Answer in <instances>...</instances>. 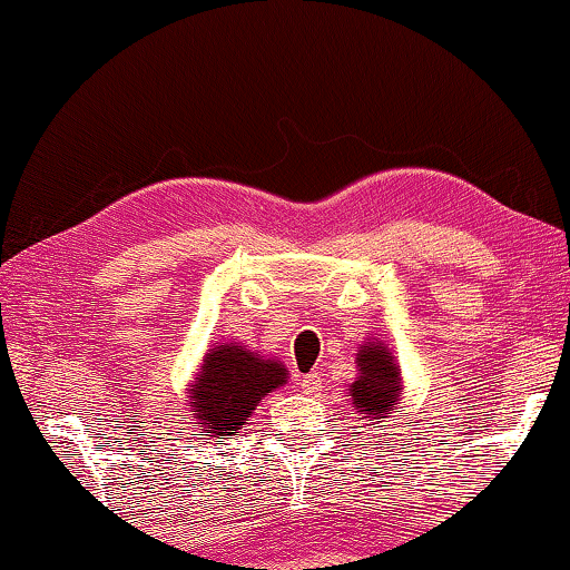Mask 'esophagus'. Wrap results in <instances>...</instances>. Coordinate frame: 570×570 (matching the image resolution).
I'll return each instance as SVG.
<instances>
[{
    "instance_id": "34e87169",
    "label": "esophagus",
    "mask_w": 570,
    "mask_h": 570,
    "mask_svg": "<svg viewBox=\"0 0 570 570\" xmlns=\"http://www.w3.org/2000/svg\"><path fill=\"white\" fill-rule=\"evenodd\" d=\"M299 384H302V389H304V392H317V389H320V384H322V379L317 376V373H307V376H302L299 379Z\"/></svg>"
}]
</instances>
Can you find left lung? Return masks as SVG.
Listing matches in <instances>:
<instances>
[{
  "mask_svg": "<svg viewBox=\"0 0 570 570\" xmlns=\"http://www.w3.org/2000/svg\"><path fill=\"white\" fill-rule=\"evenodd\" d=\"M358 379L347 389V396L353 399L355 410L361 417L381 422L384 417H392V410L402 402L399 392H402V368L389 353V347L381 343H366L358 351Z\"/></svg>",
  "mask_w": 570,
  "mask_h": 570,
  "instance_id": "1",
  "label": "left lung"
}]
</instances>
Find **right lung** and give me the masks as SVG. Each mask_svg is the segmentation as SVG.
<instances>
[{"instance_id":"1","label":"right lung","mask_w":570,"mask_h":570,"mask_svg":"<svg viewBox=\"0 0 570 570\" xmlns=\"http://www.w3.org/2000/svg\"><path fill=\"white\" fill-rule=\"evenodd\" d=\"M288 379L282 361L263 358L245 345L223 343L204 355L197 381L189 389L194 424L217 443L240 430L263 396L284 386Z\"/></svg>"}]
</instances>
